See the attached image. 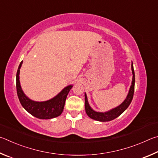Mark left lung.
Here are the masks:
<instances>
[{
	"label": "left lung",
	"instance_id": "1",
	"mask_svg": "<svg viewBox=\"0 0 158 158\" xmlns=\"http://www.w3.org/2000/svg\"><path fill=\"white\" fill-rule=\"evenodd\" d=\"M131 68H132V75H133V76H132V85L131 86V88H130L128 94L127 96L125 101H124L123 103L120 105V106L115 107V108L110 110V111L106 112H96L94 110H93L92 109V107L89 106V103H88V101H87V95L86 94H85V111H86V113L88 115V117H90L91 118H92V119H94L98 121H102V122H104V121H110L118 117V116H120L127 108H128L132 100V98H133L134 91H135V71L133 69V64L132 63L131 65Z\"/></svg>",
	"mask_w": 158,
	"mask_h": 158
}]
</instances>
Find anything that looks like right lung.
Instances as JSON below:
<instances>
[{
    "instance_id": "right-lung-1",
    "label": "right lung",
    "mask_w": 158,
    "mask_h": 158,
    "mask_svg": "<svg viewBox=\"0 0 158 158\" xmlns=\"http://www.w3.org/2000/svg\"><path fill=\"white\" fill-rule=\"evenodd\" d=\"M22 63L23 61L19 64L16 73V92L21 106L30 114L40 119H50L60 116L63 112L66 96L73 85L66 87L56 96L48 101L37 102L30 100L25 95L19 81V73Z\"/></svg>"
}]
</instances>
